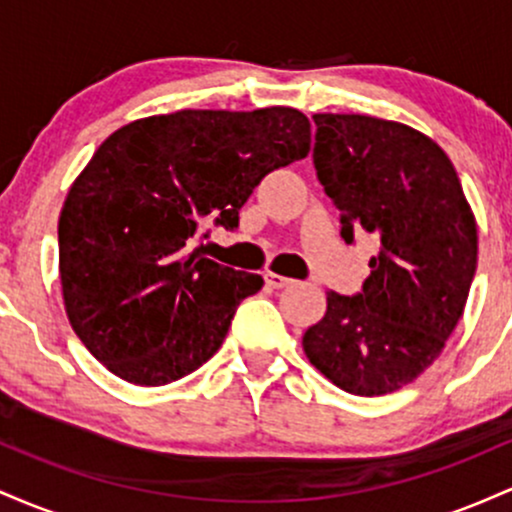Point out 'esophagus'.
I'll use <instances>...</instances> for the list:
<instances>
[{
  "mask_svg": "<svg viewBox=\"0 0 512 512\" xmlns=\"http://www.w3.org/2000/svg\"><path fill=\"white\" fill-rule=\"evenodd\" d=\"M264 281H267L269 289H286V286L293 284V279H289V276H281V274H274V272L264 274Z\"/></svg>",
  "mask_w": 512,
  "mask_h": 512,
  "instance_id": "34e87169",
  "label": "esophagus"
}]
</instances>
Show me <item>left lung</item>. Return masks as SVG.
Here are the masks:
<instances>
[{"label":"left lung","mask_w":512,"mask_h":512,"mask_svg":"<svg viewBox=\"0 0 512 512\" xmlns=\"http://www.w3.org/2000/svg\"><path fill=\"white\" fill-rule=\"evenodd\" d=\"M313 163L342 238H378L361 291H327L303 334L310 363L344 392L378 397L419 378L460 322L477 272V221L445 151L407 125L317 113Z\"/></svg>","instance_id":"1"}]
</instances>
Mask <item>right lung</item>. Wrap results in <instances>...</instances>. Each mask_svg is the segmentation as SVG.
<instances>
[{
  "mask_svg": "<svg viewBox=\"0 0 512 512\" xmlns=\"http://www.w3.org/2000/svg\"><path fill=\"white\" fill-rule=\"evenodd\" d=\"M308 151L310 122L293 108L178 110L110 134L57 226L64 308L86 349L146 387L207 363L264 279L204 257L199 228H238L264 175Z\"/></svg>",
  "mask_w": 512,
  "mask_h": 512,
  "instance_id": "obj_1",
  "label": "right lung"
}]
</instances>
